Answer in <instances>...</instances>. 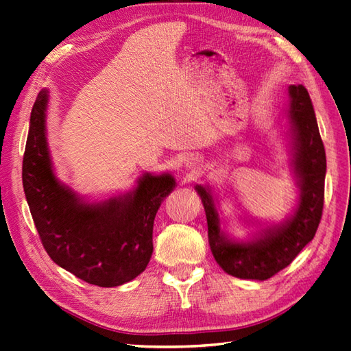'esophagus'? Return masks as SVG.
<instances>
[{
    "label": "esophagus",
    "mask_w": 351,
    "mask_h": 351,
    "mask_svg": "<svg viewBox=\"0 0 351 351\" xmlns=\"http://www.w3.org/2000/svg\"><path fill=\"white\" fill-rule=\"evenodd\" d=\"M185 165H186V167L188 169H199V158L198 157H195V156H189V157H186V160H185Z\"/></svg>",
    "instance_id": "34e87169"
}]
</instances>
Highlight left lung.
Wrapping results in <instances>:
<instances>
[{
    "instance_id": "left-lung-1",
    "label": "left lung",
    "mask_w": 351,
    "mask_h": 351,
    "mask_svg": "<svg viewBox=\"0 0 351 351\" xmlns=\"http://www.w3.org/2000/svg\"><path fill=\"white\" fill-rule=\"evenodd\" d=\"M287 117L293 138V169L300 186V202L285 222L262 229L252 241H232L220 231L219 216L207 188L195 189L206 210L208 243L215 260L226 274L241 279L272 278L285 269L312 241L322 217L326 156L315 110L303 85H289Z\"/></svg>"
}]
</instances>
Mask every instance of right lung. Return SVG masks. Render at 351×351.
Returning a JSON list of instances; mask_svg holds the SVG:
<instances>
[{
  "label": "right lung",
  "mask_w": 351,
  "mask_h": 351,
  "mask_svg": "<svg viewBox=\"0 0 351 351\" xmlns=\"http://www.w3.org/2000/svg\"><path fill=\"white\" fill-rule=\"evenodd\" d=\"M47 106L48 89H43L32 107L22 167L25 195L45 252L88 284L117 287L132 281L152 258L154 217L175 179L145 173L132 193L84 203L54 175Z\"/></svg>",
  "instance_id": "right-lung-1"
}]
</instances>
